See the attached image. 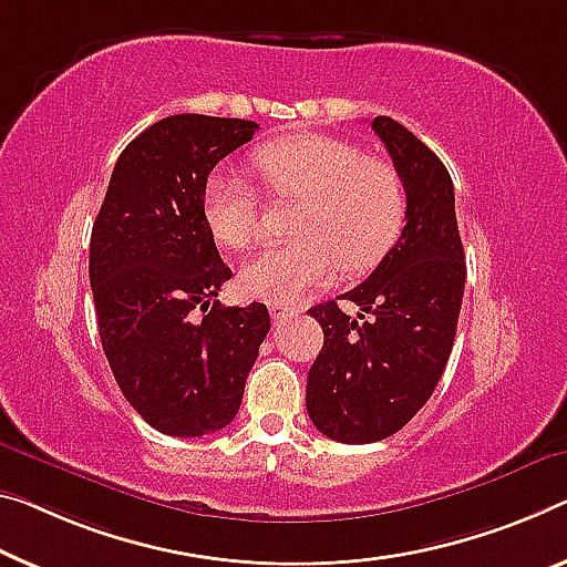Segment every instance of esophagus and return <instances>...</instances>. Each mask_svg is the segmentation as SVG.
Returning a JSON list of instances; mask_svg holds the SVG:
<instances>
[{
  "label": "esophagus",
  "instance_id": "34e87169",
  "mask_svg": "<svg viewBox=\"0 0 567 567\" xmlns=\"http://www.w3.org/2000/svg\"><path fill=\"white\" fill-rule=\"evenodd\" d=\"M268 311H271L274 324H284L286 319H291L293 313H296L291 307H284V303H271V307H268Z\"/></svg>",
  "mask_w": 567,
  "mask_h": 567
}]
</instances>
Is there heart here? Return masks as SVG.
Returning <instances> with one entry per match:
<instances>
[{
  "instance_id": "b5f03b06",
  "label": "heart",
  "mask_w": 567,
  "mask_h": 567,
  "mask_svg": "<svg viewBox=\"0 0 567 567\" xmlns=\"http://www.w3.org/2000/svg\"><path fill=\"white\" fill-rule=\"evenodd\" d=\"M250 164L276 197L301 203L291 217L296 238L243 264V293L289 307L327 284L337 266L347 274L364 271L395 243L405 189L398 169L380 156H364L344 138L299 134L258 146ZM203 213L225 248L243 250L258 238L260 199L238 174L217 169L207 177Z\"/></svg>"
}]
</instances>
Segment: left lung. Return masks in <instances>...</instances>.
Masks as SVG:
<instances>
[{
    "instance_id": "left-lung-1",
    "label": "left lung",
    "mask_w": 567,
    "mask_h": 567,
    "mask_svg": "<svg viewBox=\"0 0 567 567\" xmlns=\"http://www.w3.org/2000/svg\"><path fill=\"white\" fill-rule=\"evenodd\" d=\"M405 187V228L378 268L342 299L309 313L324 347L307 380L311 423L342 443L398 433L429 403L456 339L466 264L449 169L390 116L372 118Z\"/></svg>"
}]
</instances>
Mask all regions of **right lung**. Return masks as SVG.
I'll list each match as a JSON object with an SVG mask.
<instances>
[{"mask_svg": "<svg viewBox=\"0 0 567 567\" xmlns=\"http://www.w3.org/2000/svg\"><path fill=\"white\" fill-rule=\"evenodd\" d=\"M258 124L177 113L121 152L93 223L89 276L103 352L121 393L159 433L197 439L238 413L271 319L223 307L233 271L205 223L207 174Z\"/></svg>", "mask_w": 567, "mask_h": 567, "instance_id": "right-lung-1", "label": "right lung"}]
</instances>
